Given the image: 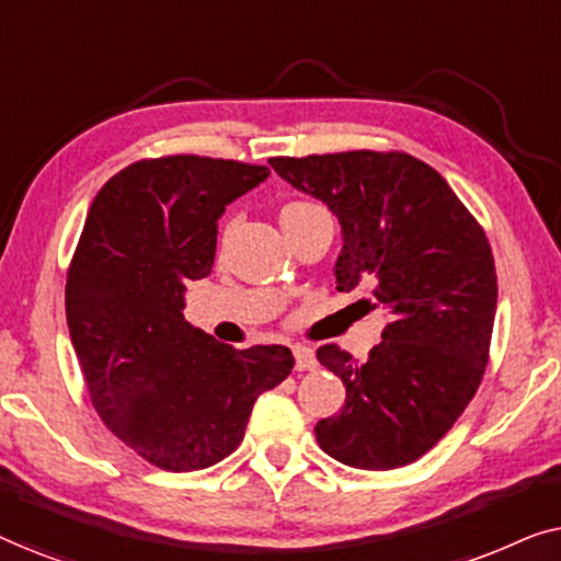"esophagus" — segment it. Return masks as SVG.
<instances>
[{"label": "esophagus", "instance_id": "obj_1", "mask_svg": "<svg viewBox=\"0 0 561 561\" xmlns=\"http://www.w3.org/2000/svg\"><path fill=\"white\" fill-rule=\"evenodd\" d=\"M296 357V370H313L317 367V355L309 347H294Z\"/></svg>", "mask_w": 561, "mask_h": 561}]
</instances>
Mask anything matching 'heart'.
Masks as SVG:
<instances>
[{
    "instance_id": "obj_1",
    "label": "heart",
    "mask_w": 561,
    "mask_h": 561,
    "mask_svg": "<svg viewBox=\"0 0 561 561\" xmlns=\"http://www.w3.org/2000/svg\"><path fill=\"white\" fill-rule=\"evenodd\" d=\"M317 211H321V206L311 204V202H288V204H283L280 211H278V221H280L283 232L294 227L296 221L311 217V214H317Z\"/></svg>"
}]
</instances>
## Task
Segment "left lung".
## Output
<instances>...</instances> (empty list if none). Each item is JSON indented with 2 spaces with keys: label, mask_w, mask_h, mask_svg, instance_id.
<instances>
[{
  "label": "left lung",
  "mask_w": 561,
  "mask_h": 561,
  "mask_svg": "<svg viewBox=\"0 0 561 561\" xmlns=\"http://www.w3.org/2000/svg\"><path fill=\"white\" fill-rule=\"evenodd\" d=\"M290 186L342 225L336 288H367L388 313L365 363L319 347L342 378L340 413L321 419L319 447L357 470L416 462L462 416L488 365L497 278L488 237L449 183L409 152L350 150L271 158Z\"/></svg>",
  "instance_id": "1"
}]
</instances>
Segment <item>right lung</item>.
<instances>
[{
	"mask_svg": "<svg viewBox=\"0 0 561 561\" xmlns=\"http://www.w3.org/2000/svg\"><path fill=\"white\" fill-rule=\"evenodd\" d=\"M265 165L137 160L91 204L66 280V319L91 403L150 465L191 472L240 447L257 396L294 370L280 344L234 350L191 327L186 283L211 273L227 204Z\"/></svg>",
	"mask_w": 561,
	"mask_h": 561,
	"instance_id": "obj_1",
	"label": "right lung"
}]
</instances>
